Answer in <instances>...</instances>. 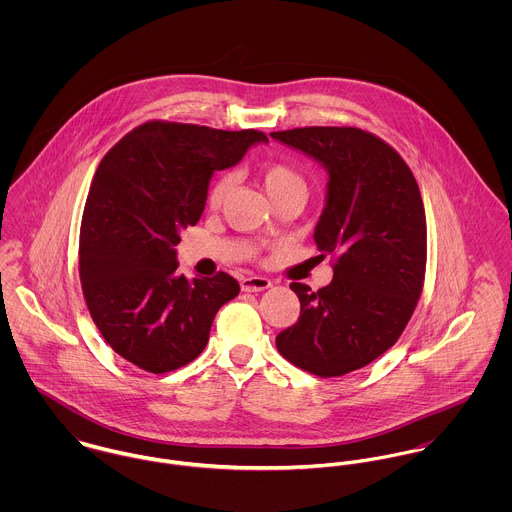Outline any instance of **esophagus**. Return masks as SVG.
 <instances>
[{
    "mask_svg": "<svg viewBox=\"0 0 512 512\" xmlns=\"http://www.w3.org/2000/svg\"><path fill=\"white\" fill-rule=\"evenodd\" d=\"M240 288H242V292H264V290L272 288V282L264 276H248V278H242Z\"/></svg>",
    "mask_w": 512,
    "mask_h": 512,
    "instance_id": "1",
    "label": "esophagus"
}]
</instances>
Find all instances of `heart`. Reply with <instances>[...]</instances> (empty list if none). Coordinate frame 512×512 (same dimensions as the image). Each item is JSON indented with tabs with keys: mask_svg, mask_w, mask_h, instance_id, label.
Wrapping results in <instances>:
<instances>
[{
	"mask_svg": "<svg viewBox=\"0 0 512 512\" xmlns=\"http://www.w3.org/2000/svg\"><path fill=\"white\" fill-rule=\"evenodd\" d=\"M260 173H262L264 189L268 191V195L272 199L280 197L282 193H286L290 189H303L301 175L293 167L286 165V163H280V161L264 163ZM230 187H232V177L230 175H220V177L213 181L211 191H209L211 207H220L224 203Z\"/></svg>",
	"mask_w": 512,
	"mask_h": 512,
	"instance_id": "obj_1",
	"label": "heart"
}]
</instances>
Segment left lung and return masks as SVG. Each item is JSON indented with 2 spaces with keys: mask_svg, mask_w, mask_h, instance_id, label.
<instances>
[{
  "mask_svg": "<svg viewBox=\"0 0 512 512\" xmlns=\"http://www.w3.org/2000/svg\"><path fill=\"white\" fill-rule=\"evenodd\" d=\"M329 175L313 232L335 254L333 280L311 292L290 284L301 309L276 337L284 359L317 376H341L386 353L408 325L426 274V213L406 161L359 128H295L270 134Z\"/></svg>",
  "mask_w": 512,
  "mask_h": 512,
  "instance_id": "left-lung-1",
  "label": "left lung"
}]
</instances>
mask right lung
Wrapping results in <instances>:
<instances>
[{
	"instance_id": "right-lung-1",
	"label": "right lung",
	"mask_w": 512,
	"mask_h": 512,
	"mask_svg": "<svg viewBox=\"0 0 512 512\" xmlns=\"http://www.w3.org/2000/svg\"><path fill=\"white\" fill-rule=\"evenodd\" d=\"M266 142L256 130L147 122L100 161L80 224V284L98 331L132 365L163 374L207 347L240 286L224 272L177 274L179 232L201 219L213 173Z\"/></svg>"
}]
</instances>
